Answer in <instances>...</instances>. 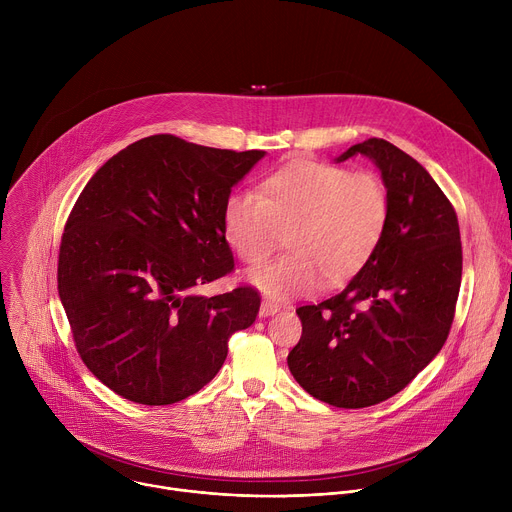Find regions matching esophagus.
Instances as JSON below:
<instances>
[{
  "label": "esophagus",
  "instance_id": "1",
  "mask_svg": "<svg viewBox=\"0 0 512 512\" xmlns=\"http://www.w3.org/2000/svg\"><path fill=\"white\" fill-rule=\"evenodd\" d=\"M279 312V306L277 304H273V302H263L261 304V310H259V316L261 318H267V316H273V314H277Z\"/></svg>",
  "mask_w": 512,
  "mask_h": 512
}]
</instances>
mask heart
I'll return each mask as SVG.
<instances>
[{
  "mask_svg": "<svg viewBox=\"0 0 512 512\" xmlns=\"http://www.w3.org/2000/svg\"><path fill=\"white\" fill-rule=\"evenodd\" d=\"M387 221L389 194L375 172L312 160L289 162L263 180L259 196L237 192L223 208L225 239L249 265L265 261L288 231L289 253L247 275L275 300L312 294L324 277L330 285L354 277L377 251Z\"/></svg>",
  "mask_w": 512,
  "mask_h": 512,
  "instance_id": "b5f03b06",
  "label": "heart"
}]
</instances>
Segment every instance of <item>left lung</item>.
Wrapping results in <instances>:
<instances>
[{"instance_id": "left-lung-1", "label": "left lung", "mask_w": 512, "mask_h": 512, "mask_svg": "<svg viewBox=\"0 0 512 512\" xmlns=\"http://www.w3.org/2000/svg\"><path fill=\"white\" fill-rule=\"evenodd\" d=\"M356 154L381 170L385 235L340 294L296 310L302 338L287 354L304 391L344 409L397 395L427 367L450 334L462 281L458 216L429 172L379 137L336 162Z\"/></svg>"}]
</instances>
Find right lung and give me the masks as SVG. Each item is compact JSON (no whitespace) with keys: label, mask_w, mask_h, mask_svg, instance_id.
Returning a JSON list of instances; mask_svg holds the SVG:
<instances>
[{"label":"right lung","mask_w":512,"mask_h":512,"mask_svg":"<svg viewBox=\"0 0 512 512\" xmlns=\"http://www.w3.org/2000/svg\"><path fill=\"white\" fill-rule=\"evenodd\" d=\"M261 150L204 148L170 133L107 160L81 192L58 253V296L87 369L141 405H172L221 371L259 291L192 287L235 269L223 208Z\"/></svg>","instance_id":"right-lung-1"}]
</instances>
